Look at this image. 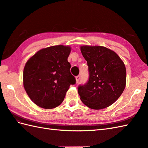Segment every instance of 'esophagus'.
Wrapping results in <instances>:
<instances>
[{"label":"esophagus","mask_w":148,"mask_h":148,"mask_svg":"<svg viewBox=\"0 0 148 148\" xmlns=\"http://www.w3.org/2000/svg\"><path fill=\"white\" fill-rule=\"evenodd\" d=\"M76 83H77L79 82V80H80V76H77L76 77Z\"/></svg>","instance_id":"esophagus-1"}]
</instances>
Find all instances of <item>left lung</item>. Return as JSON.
I'll return each mask as SVG.
<instances>
[{"mask_svg": "<svg viewBox=\"0 0 148 148\" xmlns=\"http://www.w3.org/2000/svg\"><path fill=\"white\" fill-rule=\"evenodd\" d=\"M88 66L87 82L78 86V93L84 105L102 109L112 105L121 96L126 85L127 71L116 53L103 46H81Z\"/></svg>", "mask_w": 148, "mask_h": 148, "instance_id": "left-lung-1", "label": "left lung"}]
</instances>
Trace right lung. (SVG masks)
I'll return each instance as SVG.
<instances>
[{
    "mask_svg": "<svg viewBox=\"0 0 148 148\" xmlns=\"http://www.w3.org/2000/svg\"><path fill=\"white\" fill-rule=\"evenodd\" d=\"M69 46H53L37 51L26 63L23 86L30 99L40 108L53 109L60 105L76 78L67 61Z\"/></svg>",
    "mask_w": 148,
    "mask_h": 148,
    "instance_id": "add662e5",
    "label": "right lung"
}]
</instances>
